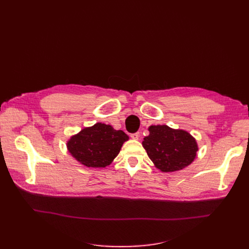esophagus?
Masks as SVG:
<instances>
[{
  "label": "esophagus",
  "instance_id": "1",
  "mask_svg": "<svg viewBox=\"0 0 249 249\" xmlns=\"http://www.w3.org/2000/svg\"><path fill=\"white\" fill-rule=\"evenodd\" d=\"M130 137H131L132 139H134V140H138V138H139V134L138 133H132L131 135H130Z\"/></svg>",
  "mask_w": 249,
  "mask_h": 249
}]
</instances>
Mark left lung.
Returning a JSON list of instances; mask_svg holds the SVG:
<instances>
[{
  "instance_id": "8db88e82",
  "label": "left lung",
  "mask_w": 249,
  "mask_h": 249,
  "mask_svg": "<svg viewBox=\"0 0 249 249\" xmlns=\"http://www.w3.org/2000/svg\"><path fill=\"white\" fill-rule=\"evenodd\" d=\"M142 145L148 158L163 173L177 172L190 165L197 156L196 139L185 130L167 125H152Z\"/></svg>"
}]
</instances>
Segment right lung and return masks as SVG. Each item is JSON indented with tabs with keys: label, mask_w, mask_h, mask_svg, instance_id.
Segmentation results:
<instances>
[{
	"label": "right lung",
	"mask_w": 249,
	"mask_h": 249,
	"mask_svg": "<svg viewBox=\"0 0 249 249\" xmlns=\"http://www.w3.org/2000/svg\"><path fill=\"white\" fill-rule=\"evenodd\" d=\"M129 139L122 130L111 125L96 123L71 137L67 146L69 152L88 167H106L120 152L123 143Z\"/></svg>",
	"instance_id": "right-lung-1"
}]
</instances>
